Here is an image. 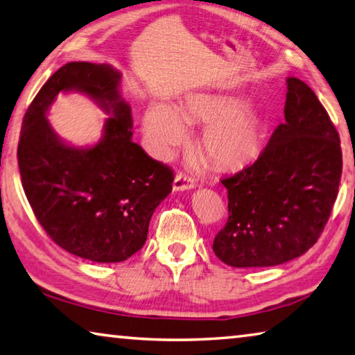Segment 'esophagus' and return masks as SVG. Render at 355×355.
I'll list each match as a JSON object with an SVG mask.
<instances>
[{
    "mask_svg": "<svg viewBox=\"0 0 355 355\" xmlns=\"http://www.w3.org/2000/svg\"><path fill=\"white\" fill-rule=\"evenodd\" d=\"M194 178L188 173L178 172L175 175V180H173V191H184V189H192L194 188Z\"/></svg>",
    "mask_w": 355,
    "mask_h": 355,
    "instance_id": "34e87169",
    "label": "esophagus"
}]
</instances>
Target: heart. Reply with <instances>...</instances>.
<instances>
[{
	"mask_svg": "<svg viewBox=\"0 0 355 355\" xmlns=\"http://www.w3.org/2000/svg\"><path fill=\"white\" fill-rule=\"evenodd\" d=\"M186 117L191 122L208 125L202 146L214 164L233 167L255 155L260 144V125L254 112L239 107L233 100L197 95L186 107ZM144 127L161 155H169L188 139L183 119L167 105L150 107Z\"/></svg>",
	"mask_w": 355,
	"mask_h": 355,
	"instance_id": "1",
	"label": "heart"
}]
</instances>
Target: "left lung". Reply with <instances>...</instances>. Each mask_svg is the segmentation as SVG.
<instances>
[{"instance_id":"8db88e82","label":"left lung","mask_w":355,"mask_h":355,"mask_svg":"<svg viewBox=\"0 0 355 355\" xmlns=\"http://www.w3.org/2000/svg\"><path fill=\"white\" fill-rule=\"evenodd\" d=\"M286 87L285 122L254 164L220 180L228 192V219L213 250L228 266H275L305 254L338 194V131L307 84L290 76Z\"/></svg>"}]
</instances>
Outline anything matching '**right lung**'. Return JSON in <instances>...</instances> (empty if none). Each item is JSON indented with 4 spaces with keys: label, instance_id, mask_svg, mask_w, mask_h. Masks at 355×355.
I'll return each mask as SVG.
<instances>
[{
    "label": "right lung",
    "instance_id": "add662e5",
    "mask_svg": "<svg viewBox=\"0 0 355 355\" xmlns=\"http://www.w3.org/2000/svg\"><path fill=\"white\" fill-rule=\"evenodd\" d=\"M119 83V70L107 64H65L29 105L17 150L23 189L46 235L97 263L123 261L146 244L152 214L173 182L171 167L131 139V107ZM70 90L86 93L112 116L92 148L65 144L46 119L55 95Z\"/></svg>",
    "mask_w": 355,
    "mask_h": 355
}]
</instances>
